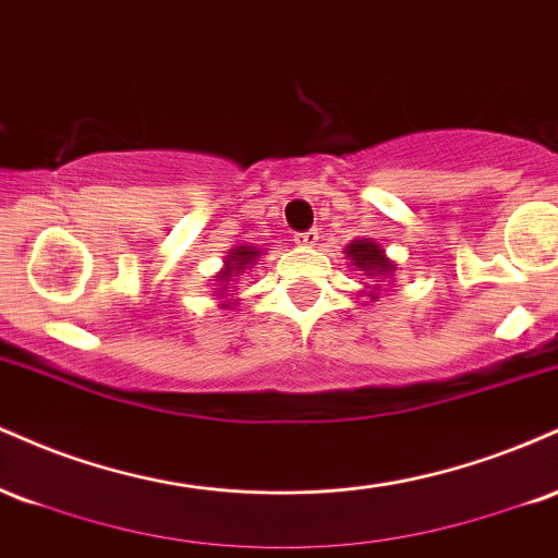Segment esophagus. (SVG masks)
Listing matches in <instances>:
<instances>
[{
  "label": "esophagus",
  "instance_id": "obj_1",
  "mask_svg": "<svg viewBox=\"0 0 558 558\" xmlns=\"http://www.w3.org/2000/svg\"><path fill=\"white\" fill-rule=\"evenodd\" d=\"M317 239H319L317 228H310V230H304V233H296V235H293V241H296L299 246H315Z\"/></svg>",
  "mask_w": 558,
  "mask_h": 558
}]
</instances>
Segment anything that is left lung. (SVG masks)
<instances>
[{
  "label": "left lung",
  "instance_id": "8db88e82",
  "mask_svg": "<svg viewBox=\"0 0 558 558\" xmlns=\"http://www.w3.org/2000/svg\"><path fill=\"white\" fill-rule=\"evenodd\" d=\"M345 254H349L351 262H354L356 267H362L364 275H369V278H380V275H388L393 270V265L386 259L383 248L373 241H354L345 248Z\"/></svg>",
  "mask_w": 558,
  "mask_h": 558
}]
</instances>
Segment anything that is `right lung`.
<instances>
[{"instance_id": "obj_1", "label": "right lung", "mask_w": 558, "mask_h": 558, "mask_svg": "<svg viewBox=\"0 0 558 558\" xmlns=\"http://www.w3.org/2000/svg\"><path fill=\"white\" fill-rule=\"evenodd\" d=\"M257 257H259V252H257V248H252V246L233 248V252H230V257H228L226 272L220 275V280H230V278H233L235 270H241V267L252 265V259H257ZM226 286H230V283H222V288H226Z\"/></svg>"}]
</instances>
